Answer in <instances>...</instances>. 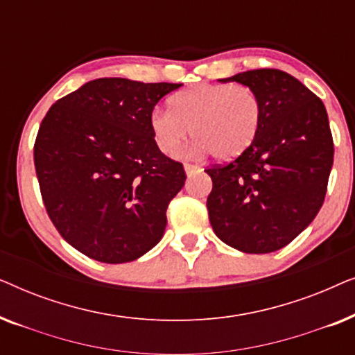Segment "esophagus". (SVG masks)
<instances>
[{
    "label": "esophagus",
    "mask_w": 355,
    "mask_h": 355,
    "mask_svg": "<svg viewBox=\"0 0 355 355\" xmlns=\"http://www.w3.org/2000/svg\"><path fill=\"white\" fill-rule=\"evenodd\" d=\"M184 169H186L187 176H192V174H196V173L200 171V166H197V164H189V163H186V164H184Z\"/></svg>",
    "instance_id": "1"
}]
</instances>
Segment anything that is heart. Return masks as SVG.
<instances>
[{"mask_svg": "<svg viewBox=\"0 0 355 355\" xmlns=\"http://www.w3.org/2000/svg\"><path fill=\"white\" fill-rule=\"evenodd\" d=\"M169 108L150 114L155 142L166 155L181 150L191 129L196 152L230 162L250 148L261 124L260 96L244 85L192 87L174 95Z\"/></svg>", "mask_w": 355, "mask_h": 355, "instance_id": "b5f03b06", "label": "heart"}]
</instances>
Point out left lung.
<instances>
[{"label":"left lung","instance_id":"1","mask_svg":"<svg viewBox=\"0 0 355 355\" xmlns=\"http://www.w3.org/2000/svg\"><path fill=\"white\" fill-rule=\"evenodd\" d=\"M237 82L260 96L261 124L250 148L205 173L215 234L245 254H270L294 241L317 216L333 166L323 101L288 72L245 71Z\"/></svg>","mask_w":355,"mask_h":355}]
</instances>
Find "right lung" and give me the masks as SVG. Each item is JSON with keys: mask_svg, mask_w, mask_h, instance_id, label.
<instances>
[{"mask_svg": "<svg viewBox=\"0 0 355 355\" xmlns=\"http://www.w3.org/2000/svg\"><path fill=\"white\" fill-rule=\"evenodd\" d=\"M179 87L95 79L43 118L33 147L43 203L62 239L90 259L125 263L162 241L186 173L159 152L150 114Z\"/></svg>", "mask_w": 355, "mask_h": 355, "instance_id": "right-lung-1", "label": "right lung"}]
</instances>
